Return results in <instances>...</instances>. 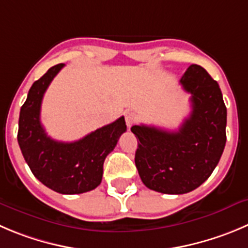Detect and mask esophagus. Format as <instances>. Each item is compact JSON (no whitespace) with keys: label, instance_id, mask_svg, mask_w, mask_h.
Wrapping results in <instances>:
<instances>
[{"label":"esophagus","instance_id":"1","mask_svg":"<svg viewBox=\"0 0 248 248\" xmlns=\"http://www.w3.org/2000/svg\"><path fill=\"white\" fill-rule=\"evenodd\" d=\"M136 119H138V118H136V114L134 112H130V110H128V112L125 113V123H126V125H128L129 128H130L133 124H135Z\"/></svg>","mask_w":248,"mask_h":248}]
</instances>
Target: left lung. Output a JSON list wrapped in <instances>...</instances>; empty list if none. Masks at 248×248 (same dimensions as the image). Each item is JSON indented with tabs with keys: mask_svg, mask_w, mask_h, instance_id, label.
<instances>
[{
	"mask_svg": "<svg viewBox=\"0 0 248 248\" xmlns=\"http://www.w3.org/2000/svg\"><path fill=\"white\" fill-rule=\"evenodd\" d=\"M191 93L190 115L176 131L134 125L135 164L142 183L157 192L181 195L204 183L218 164L226 142V107L218 82L197 64L180 79Z\"/></svg>",
	"mask_w": 248,
	"mask_h": 248,
	"instance_id": "left-lung-1",
	"label": "left lung"
}]
</instances>
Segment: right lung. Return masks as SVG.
Wrapping results in <instances>:
<instances>
[{
	"instance_id": "right-lung-1",
	"label": "right lung",
	"mask_w": 248,
	"mask_h": 248,
	"mask_svg": "<svg viewBox=\"0 0 248 248\" xmlns=\"http://www.w3.org/2000/svg\"><path fill=\"white\" fill-rule=\"evenodd\" d=\"M63 67V63L53 65L30 87L20 108L18 143L35 178L56 192L74 195L100 185L106 157L126 131V125L124 117H120L74 142H61L47 136L40 122L41 102Z\"/></svg>"
}]
</instances>
